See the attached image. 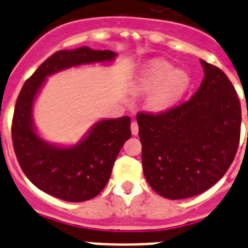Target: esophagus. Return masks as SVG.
Here are the masks:
<instances>
[{
    "label": "esophagus",
    "mask_w": 248,
    "mask_h": 248,
    "mask_svg": "<svg viewBox=\"0 0 248 248\" xmlns=\"http://www.w3.org/2000/svg\"><path fill=\"white\" fill-rule=\"evenodd\" d=\"M131 134L133 135H138V133H139V125H138L137 122H133L131 123Z\"/></svg>",
    "instance_id": "34e87169"
}]
</instances>
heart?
<instances>
[{
	"label": "heart",
	"mask_w": 248,
	"mask_h": 248,
	"mask_svg": "<svg viewBox=\"0 0 248 248\" xmlns=\"http://www.w3.org/2000/svg\"><path fill=\"white\" fill-rule=\"evenodd\" d=\"M190 85L189 76L183 71H174L168 64L155 67L135 85L139 93H149L146 105L150 110L164 111L174 107Z\"/></svg>",
	"instance_id": "heart-1"
}]
</instances>
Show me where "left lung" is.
<instances>
[{
  "instance_id": "left-lung-1",
  "label": "left lung",
  "mask_w": 248,
  "mask_h": 248,
  "mask_svg": "<svg viewBox=\"0 0 248 248\" xmlns=\"http://www.w3.org/2000/svg\"><path fill=\"white\" fill-rule=\"evenodd\" d=\"M201 65L205 77L187 102L137 115L145 179L170 200L214 186L229 170L240 143L237 93L220 68L205 61Z\"/></svg>"
}]
</instances>
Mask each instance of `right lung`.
<instances>
[{
    "label": "right lung",
    "mask_w": 248,
    "mask_h": 248,
    "mask_svg": "<svg viewBox=\"0 0 248 248\" xmlns=\"http://www.w3.org/2000/svg\"><path fill=\"white\" fill-rule=\"evenodd\" d=\"M113 50L80 47L58 50L26 80L12 120V143L19 166L39 190L61 200L82 202L95 198L108 183L120 149L131 137L130 118L103 119L73 146L47 143L34 129L32 109L48 76L76 65L111 62Z\"/></svg>",
    "instance_id": "1"
}]
</instances>
